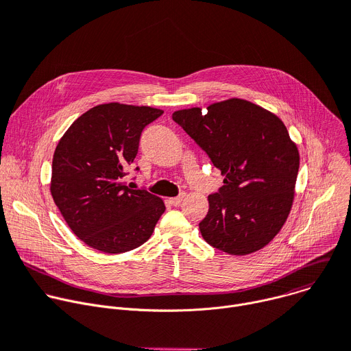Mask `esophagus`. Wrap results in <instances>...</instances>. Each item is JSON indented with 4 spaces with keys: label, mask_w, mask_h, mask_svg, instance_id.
<instances>
[{
    "label": "esophagus",
    "mask_w": 351,
    "mask_h": 351,
    "mask_svg": "<svg viewBox=\"0 0 351 351\" xmlns=\"http://www.w3.org/2000/svg\"><path fill=\"white\" fill-rule=\"evenodd\" d=\"M182 200H183V195H180V196H178V197H172V199H169L168 202H169V204H172V206H179Z\"/></svg>",
    "instance_id": "esophagus-1"
}]
</instances>
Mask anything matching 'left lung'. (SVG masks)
<instances>
[{
	"mask_svg": "<svg viewBox=\"0 0 351 351\" xmlns=\"http://www.w3.org/2000/svg\"><path fill=\"white\" fill-rule=\"evenodd\" d=\"M172 119L226 175L199 224L204 241L230 254L266 246L290 214L300 154L284 123L245 99L183 109Z\"/></svg>",
	"mask_w": 351,
	"mask_h": 351,
	"instance_id": "8db88e82",
	"label": "left lung"
}]
</instances>
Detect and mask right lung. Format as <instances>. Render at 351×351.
<instances>
[{
    "instance_id": "right-lung-1",
    "label": "right lung",
    "mask_w": 351,
    "mask_h": 351,
    "mask_svg": "<svg viewBox=\"0 0 351 351\" xmlns=\"http://www.w3.org/2000/svg\"><path fill=\"white\" fill-rule=\"evenodd\" d=\"M162 113L149 106L98 105L80 116L58 141L50 192L71 231L88 246L123 253L154 232L164 202L124 180L143 130Z\"/></svg>"
}]
</instances>
